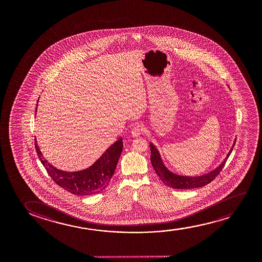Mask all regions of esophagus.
<instances>
[{"mask_svg":"<svg viewBox=\"0 0 262 262\" xmlns=\"http://www.w3.org/2000/svg\"><path fill=\"white\" fill-rule=\"evenodd\" d=\"M143 126L140 125V124H137L134 126V128L132 129V135L133 138H137V137L140 136V134L143 132Z\"/></svg>","mask_w":262,"mask_h":262,"instance_id":"obj_1","label":"esophagus"}]
</instances>
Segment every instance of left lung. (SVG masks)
<instances>
[{"mask_svg":"<svg viewBox=\"0 0 262 262\" xmlns=\"http://www.w3.org/2000/svg\"><path fill=\"white\" fill-rule=\"evenodd\" d=\"M235 140L233 142V147L230 149L228 154L226 155V158L224 159V161L216 168L212 170L211 172L205 173L203 176H180V174L171 172L165 166L164 162L162 160L161 156H160V153L158 150V148L155 147L154 144L150 142L149 146H150L151 151V164H152L153 168L157 172V174L159 176V178L161 179L162 182L167 186L173 188V189H183V190L200 188V187L207 185L208 183L212 182L216 176H219V172H221L224 165L226 164L227 158L233 150V147H234V144H235Z\"/></svg>","mask_w":262,"mask_h":262,"instance_id":"left-lung-1","label":"left lung"}]
</instances>
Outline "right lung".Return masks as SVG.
Masks as SVG:
<instances>
[{
    "label": "right lung",
    "mask_w": 262,
    "mask_h": 262,
    "mask_svg": "<svg viewBox=\"0 0 262 262\" xmlns=\"http://www.w3.org/2000/svg\"><path fill=\"white\" fill-rule=\"evenodd\" d=\"M35 140V147L40 161L54 183H57L59 186L69 192L79 196L98 193L107 187L115 172L123 147L122 139L120 138L108 147L100 158L89 168L77 172H65L54 167L43 158L39 147L36 144V140Z\"/></svg>",
    "instance_id": "obj_1"
}]
</instances>
